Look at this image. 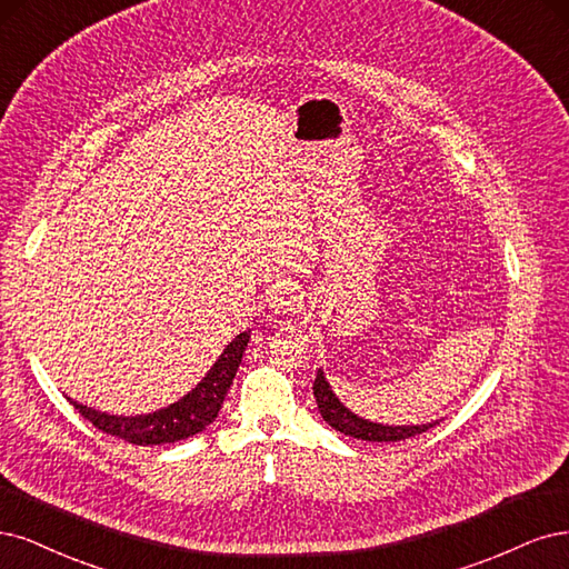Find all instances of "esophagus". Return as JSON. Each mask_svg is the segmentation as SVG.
Masks as SVG:
<instances>
[{
    "label": "esophagus",
    "instance_id": "esophagus-1",
    "mask_svg": "<svg viewBox=\"0 0 569 569\" xmlns=\"http://www.w3.org/2000/svg\"><path fill=\"white\" fill-rule=\"evenodd\" d=\"M269 307L277 311V315H290V311L300 309L302 307V298H300L298 288L292 286V283H281L277 288V292H273Z\"/></svg>",
    "mask_w": 569,
    "mask_h": 569
}]
</instances>
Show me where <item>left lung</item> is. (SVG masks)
I'll return each mask as SVG.
<instances>
[{
	"instance_id": "8db88e82",
	"label": "left lung",
	"mask_w": 569,
	"mask_h": 569,
	"mask_svg": "<svg viewBox=\"0 0 569 569\" xmlns=\"http://www.w3.org/2000/svg\"><path fill=\"white\" fill-rule=\"evenodd\" d=\"M311 390H315L319 413L323 416L328 426L342 435L366 439V442H401V439L428 432L432 426L439 423V420H435V423H423V426H382V423H373V420H366L342 405V401L336 397V392L331 390V382L326 380L321 369L317 371L315 388Z\"/></svg>"
}]
</instances>
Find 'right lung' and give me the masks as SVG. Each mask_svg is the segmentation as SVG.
<instances>
[{
  "label": "right lung",
  "mask_w": 569,
  "mask_h": 569,
  "mask_svg": "<svg viewBox=\"0 0 569 569\" xmlns=\"http://www.w3.org/2000/svg\"><path fill=\"white\" fill-rule=\"evenodd\" d=\"M248 340H250V331L236 336L224 347V352L219 355V359L212 363V369L206 373V378L200 380L189 395H184L181 399H177L174 405L158 409L153 413L113 416V413L84 407L80 401H72L70 397L68 399L91 426L99 428L106 435L120 437L124 442L139 445V447L172 445V442H179V439L203 432L217 418L233 382V376L238 371V363L243 359Z\"/></svg>",
  "instance_id": "add662e5"
}]
</instances>
